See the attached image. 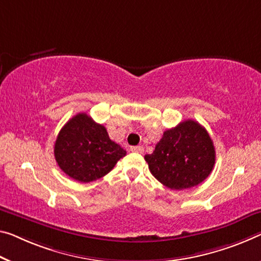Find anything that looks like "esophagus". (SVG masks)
Listing matches in <instances>:
<instances>
[{
    "mask_svg": "<svg viewBox=\"0 0 261 261\" xmlns=\"http://www.w3.org/2000/svg\"><path fill=\"white\" fill-rule=\"evenodd\" d=\"M130 150L134 151V153H143L144 149L142 146H135V147H130Z\"/></svg>",
    "mask_w": 261,
    "mask_h": 261,
    "instance_id": "obj_1",
    "label": "esophagus"
}]
</instances>
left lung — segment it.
<instances>
[{
  "mask_svg": "<svg viewBox=\"0 0 261 261\" xmlns=\"http://www.w3.org/2000/svg\"><path fill=\"white\" fill-rule=\"evenodd\" d=\"M154 177L172 190L198 186L214 169L216 151L205 128L186 120L166 130L153 154L144 156Z\"/></svg>",
  "mask_w": 261,
  "mask_h": 261,
  "instance_id": "obj_1",
  "label": "left lung"
}]
</instances>
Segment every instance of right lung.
Returning a JSON list of instances; mask_svg holds the SVG:
<instances>
[{"instance_id": "obj_1", "label": "right lung", "mask_w": 261, "mask_h": 261, "mask_svg": "<svg viewBox=\"0 0 261 261\" xmlns=\"http://www.w3.org/2000/svg\"><path fill=\"white\" fill-rule=\"evenodd\" d=\"M125 155L126 150L112 141L106 128L86 113L70 119L55 143V159L59 168L82 183L105 176Z\"/></svg>"}]
</instances>
